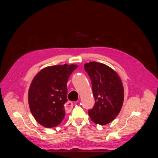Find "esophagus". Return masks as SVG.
I'll return each mask as SVG.
<instances>
[{"mask_svg":"<svg viewBox=\"0 0 158 158\" xmlns=\"http://www.w3.org/2000/svg\"><path fill=\"white\" fill-rule=\"evenodd\" d=\"M73 102H71L68 101V102L66 103V105H65V110L67 111H70L72 109H73Z\"/></svg>","mask_w":158,"mask_h":158,"instance_id":"esophagus-1","label":"esophagus"}]
</instances>
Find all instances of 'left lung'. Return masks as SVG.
I'll return each instance as SVG.
<instances>
[{
  "label": "left lung",
  "instance_id": "left-lung-1",
  "mask_svg": "<svg viewBox=\"0 0 158 158\" xmlns=\"http://www.w3.org/2000/svg\"><path fill=\"white\" fill-rule=\"evenodd\" d=\"M84 69L91 80L95 100L93 108L88 113L95 123L108 124L118 115L123 104L122 80L116 71L101 63H85Z\"/></svg>",
  "mask_w": 158,
  "mask_h": 158
}]
</instances>
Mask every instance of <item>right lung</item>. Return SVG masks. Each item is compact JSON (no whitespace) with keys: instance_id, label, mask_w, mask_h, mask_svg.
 Here are the masks:
<instances>
[{"instance_id":"right-lung-1","label":"right lung","mask_w":158,"mask_h":158,"mask_svg":"<svg viewBox=\"0 0 158 158\" xmlns=\"http://www.w3.org/2000/svg\"><path fill=\"white\" fill-rule=\"evenodd\" d=\"M78 65L48 66L34 77L28 89L29 108L35 121L47 128L59 125L65 117L67 82Z\"/></svg>"}]
</instances>
